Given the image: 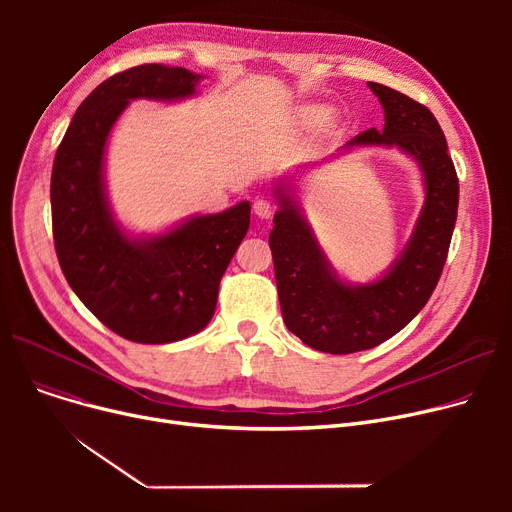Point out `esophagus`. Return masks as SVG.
Masks as SVG:
<instances>
[{"mask_svg": "<svg viewBox=\"0 0 512 512\" xmlns=\"http://www.w3.org/2000/svg\"><path fill=\"white\" fill-rule=\"evenodd\" d=\"M253 211H255L257 218L270 220L272 215H274V211H276V207H274L270 201H267V199H257V201L253 203Z\"/></svg>", "mask_w": 512, "mask_h": 512, "instance_id": "esophagus-1", "label": "esophagus"}]
</instances>
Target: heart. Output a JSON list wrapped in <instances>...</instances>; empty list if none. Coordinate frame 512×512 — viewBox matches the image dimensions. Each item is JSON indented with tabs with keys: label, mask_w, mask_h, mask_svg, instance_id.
<instances>
[{
	"label": "heart",
	"mask_w": 512,
	"mask_h": 512,
	"mask_svg": "<svg viewBox=\"0 0 512 512\" xmlns=\"http://www.w3.org/2000/svg\"><path fill=\"white\" fill-rule=\"evenodd\" d=\"M299 118H301V122H305V124H319V122H324L326 110H324V107L309 105V107H303Z\"/></svg>",
	"instance_id": "heart-1"
}]
</instances>
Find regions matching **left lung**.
Returning <instances> with one entry per match:
<instances>
[{"label": "left lung", "instance_id": "8db88e82", "mask_svg": "<svg viewBox=\"0 0 512 512\" xmlns=\"http://www.w3.org/2000/svg\"><path fill=\"white\" fill-rule=\"evenodd\" d=\"M369 89L384 107V130L369 128L344 149L398 147L411 155L425 182L415 230L390 270L369 284H346L305 220L292 188H274L270 249L286 328L307 346L330 355L367 351L392 338L425 307L442 276L459 209V178L444 132L425 105L380 83Z\"/></svg>", "mask_w": 512, "mask_h": 512}]
</instances>
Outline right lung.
Wrapping results in <instances>:
<instances>
[{
  "label": "right lung",
  "mask_w": 512,
  "mask_h": 512,
  "mask_svg": "<svg viewBox=\"0 0 512 512\" xmlns=\"http://www.w3.org/2000/svg\"><path fill=\"white\" fill-rule=\"evenodd\" d=\"M201 78L143 64L103 80L80 103L53 159L51 224L62 272L101 324L132 342L168 344L201 332L249 230L251 203L240 201L164 234L132 238L107 203L103 153L128 101L191 97Z\"/></svg>",
  "instance_id": "right-lung-1"
}]
</instances>
